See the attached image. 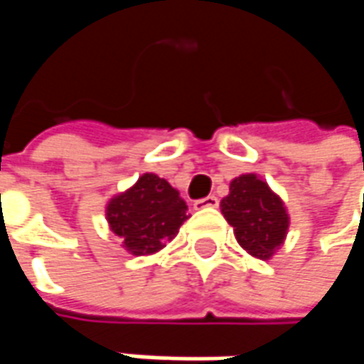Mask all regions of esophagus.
Instances as JSON below:
<instances>
[{
  "instance_id": "esophagus-1",
  "label": "esophagus",
  "mask_w": 364,
  "mask_h": 364,
  "mask_svg": "<svg viewBox=\"0 0 364 364\" xmlns=\"http://www.w3.org/2000/svg\"><path fill=\"white\" fill-rule=\"evenodd\" d=\"M218 206V198L215 194H210V196H206V198H200V200H196L194 203V208L196 210H206V208H217Z\"/></svg>"
}]
</instances>
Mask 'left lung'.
Masks as SVG:
<instances>
[{"label": "left lung", "mask_w": 364, "mask_h": 364, "mask_svg": "<svg viewBox=\"0 0 364 364\" xmlns=\"http://www.w3.org/2000/svg\"><path fill=\"white\" fill-rule=\"evenodd\" d=\"M220 210L249 255L267 261L284 245L289 227L286 204L257 174L235 178Z\"/></svg>", "instance_id": "left-lung-1"}]
</instances>
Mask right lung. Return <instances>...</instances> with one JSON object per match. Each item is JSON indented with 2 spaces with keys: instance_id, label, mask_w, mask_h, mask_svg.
Instances as JSON below:
<instances>
[{
  "instance_id": "obj_1",
  "label": "right lung",
  "mask_w": 364,
  "mask_h": 364,
  "mask_svg": "<svg viewBox=\"0 0 364 364\" xmlns=\"http://www.w3.org/2000/svg\"><path fill=\"white\" fill-rule=\"evenodd\" d=\"M188 206L164 178L139 176L132 188L107 204V223L132 255H151L172 241L188 218Z\"/></svg>"
}]
</instances>
